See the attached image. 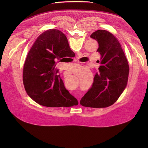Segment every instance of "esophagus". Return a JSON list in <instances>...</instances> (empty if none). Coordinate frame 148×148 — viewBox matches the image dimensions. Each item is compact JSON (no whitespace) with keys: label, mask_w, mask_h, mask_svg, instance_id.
Masks as SVG:
<instances>
[{"label":"esophagus","mask_w":148,"mask_h":148,"mask_svg":"<svg viewBox=\"0 0 148 148\" xmlns=\"http://www.w3.org/2000/svg\"><path fill=\"white\" fill-rule=\"evenodd\" d=\"M79 103H80V100L79 99Z\"/></svg>","instance_id":"obj_1"}]
</instances>
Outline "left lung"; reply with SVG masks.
<instances>
[{
	"label": "left lung",
	"mask_w": 148,
	"mask_h": 148,
	"mask_svg": "<svg viewBox=\"0 0 148 148\" xmlns=\"http://www.w3.org/2000/svg\"><path fill=\"white\" fill-rule=\"evenodd\" d=\"M90 38L98 43L100 66L91 88L80 100V104L92 108L110 106L125 89L129 74L127 58L117 38L105 30H98Z\"/></svg>",
	"instance_id": "left-lung-1"
}]
</instances>
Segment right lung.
<instances>
[{"label":"right lung","mask_w":148,"mask_h":148,"mask_svg":"<svg viewBox=\"0 0 148 148\" xmlns=\"http://www.w3.org/2000/svg\"><path fill=\"white\" fill-rule=\"evenodd\" d=\"M72 53L66 36L59 30L49 29L38 37L28 53L23 74L27 94L36 103L48 107L78 104L55 73L56 62Z\"/></svg>","instance_id":"1"}]
</instances>
